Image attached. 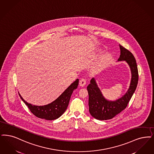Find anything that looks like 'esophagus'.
I'll return each instance as SVG.
<instances>
[{
  "label": "esophagus",
  "mask_w": 154,
  "mask_h": 154,
  "mask_svg": "<svg viewBox=\"0 0 154 154\" xmlns=\"http://www.w3.org/2000/svg\"><path fill=\"white\" fill-rule=\"evenodd\" d=\"M86 80L84 79H80V82H79V85L80 86H84L86 84Z\"/></svg>",
  "instance_id": "obj_1"
}]
</instances>
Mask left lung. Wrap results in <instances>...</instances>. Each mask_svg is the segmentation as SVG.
Here are the masks:
<instances>
[{"mask_svg": "<svg viewBox=\"0 0 154 154\" xmlns=\"http://www.w3.org/2000/svg\"><path fill=\"white\" fill-rule=\"evenodd\" d=\"M120 55L118 61H125L131 69V81L129 89L126 93L115 101H109L105 98L94 78L91 80L87 86L89 94V110L93 117L97 120L111 119L124 110L135 92L139 79L138 70L135 58L129 50L119 45Z\"/></svg>", "mask_w": 154, "mask_h": 154, "instance_id": "obj_1", "label": "left lung"}]
</instances>
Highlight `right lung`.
Masks as SVG:
<instances>
[{"instance_id": "add662e5", "label": "right lung", "mask_w": 154, "mask_h": 154, "mask_svg": "<svg viewBox=\"0 0 154 154\" xmlns=\"http://www.w3.org/2000/svg\"><path fill=\"white\" fill-rule=\"evenodd\" d=\"M79 80L77 79L61 94L52 103L43 106H37L26 102L18 92L20 99L32 113L36 117L48 120H55L60 117L67 109L70 97L73 91L77 88Z\"/></svg>"}]
</instances>
